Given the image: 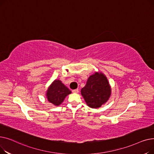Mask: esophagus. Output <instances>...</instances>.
I'll list each match as a JSON object with an SVG mask.
<instances>
[{
  "instance_id": "obj_1",
  "label": "esophagus",
  "mask_w": 154,
  "mask_h": 154,
  "mask_svg": "<svg viewBox=\"0 0 154 154\" xmlns=\"http://www.w3.org/2000/svg\"><path fill=\"white\" fill-rule=\"evenodd\" d=\"M72 92H74V93H78V92H79V89H78V88H77V89L73 90V91H72Z\"/></svg>"
}]
</instances>
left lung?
I'll return each mask as SVG.
<instances>
[{"label":"left lung","mask_w":154,"mask_h":154,"mask_svg":"<svg viewBox=\"0 0 154 154\" xmlns=\"http://www.w3.org/2000/svg\"><path fill=\"white\" fill-rule=\"evenodd\" d=\"M81 94L87 106L99 108L109 100L111 88L108 80L102 72H95L88 77L86 85L81 89Z\"/></svg>","instance_id":"obj_1"}]
</instances>
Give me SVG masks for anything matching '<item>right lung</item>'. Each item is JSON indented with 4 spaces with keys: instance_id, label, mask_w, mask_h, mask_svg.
Returning a JSON list of instances; mask_svg holds the SVG:
<instances>
[{
    "instance_id": "add662e5",
    "label": "right lung",
    "mask_w": 154,
    "mask_h": 154,
    "mask_svg": "<svg viewBox=\"0 0 154 154\" xmlns=\"http://www.w3.org/2000/svg\"><path fill=\"white\" fill-rule=\"evenodd\" d=\"M70 94H71V91L60 80H55L48 88L46 96L48 102L58 106Z\"/></svg>"
}]
</instances>
